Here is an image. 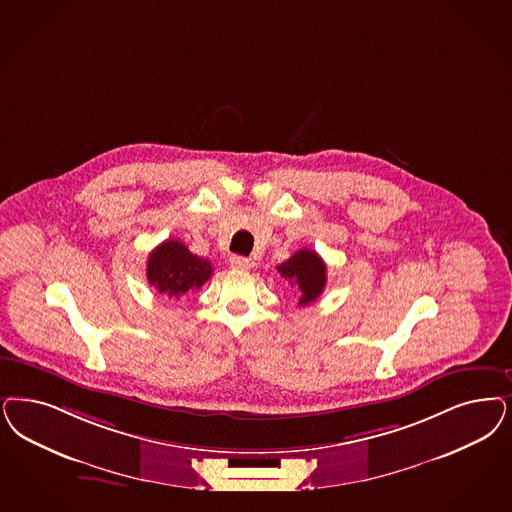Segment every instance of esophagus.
Here are the masks:
<instances>
[{
  "mask_svg": "<svg viewBox=\"0 0 512 512\" xmlns=\"http://www.w3.org/2000/svg\"><path fill=\"white\" fill-rule=\"evenodd\" d=\"M230 266L232 268H240V270H249L253 266V261L247 257H240V255H232L230 257Z\"/></svg>",
  "mask_w": 512,
  "mask_h": 512,
  "instance_id": "esophagus-1",
  "label": "esophagus"
}]
</instances>
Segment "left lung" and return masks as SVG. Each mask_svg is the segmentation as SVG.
<instances>
[{"label": "left lung", "mask_w": 512, "mask_h": 512, "mask_svg": "<svg viewBox=\"0 0 512 512\" xmlns=\"http://www.w3.org/2000/svg\"><path fill=\"white\" fill-rule=\"evenodd\" d=\"M278 272L299 289V306L318 299L327 283V266L316 251L300 249L278 266Z\"/></svg>", "instance_id": "8db88e82"}]
</instances>
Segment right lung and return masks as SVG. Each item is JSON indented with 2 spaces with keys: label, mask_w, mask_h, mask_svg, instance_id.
Instances as JSON below:
<instances>
[{
  "label": "right lung",
  "mask_w": 512,
  "mask_h": 512,
  "mask_svg": "<svg viewBox=\"0 0 512 512\" xmlns=\"http://www.w3.org/2000/svg\"><path fill=\"white\" fill-rule=\"evenodd\" d=\"M212 278V263L193 255L179 240H166L149 253L147 282L162 295L179 299Z\"/></svg>",
  "instance_id": "obj_1"
}]
</instances>
